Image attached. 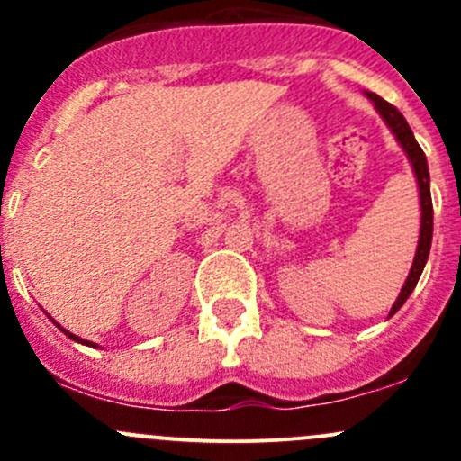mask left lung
Instances as JSON below:
<instances>
[{
	"label": "left lung",
	"mask_w": 461,
	"mask_h": 461,
	"mask_svg": "<svg viewBox=\"0 0 461 461\" xmlns=\"http://www.w3.org/2000/svg\"><path fill=\"white\" fill-rule=\"evenodd\" d=\"M366 97L375 104L376 113L384 118V122L388 124V129L393 131V136L397 138L399 147L406 151L408 160H411L412 171H415L417 178V187H420V207H421V225H420V240H417V252H415V260H412V267L408 272L406 283H403L402 292H399L397 301L390 308L388 317H393L406 299L411 296V292L415 290L417 281H420L421 272L426 267V260H429L430 254V243H432V201H430V174H429V162H426L424 151L417 144L415 136H412V129L408 127L406 118L397 111V106H393L390 102H385L384 97H379L376 93L366 91Z\"/></svg>",
	"instance_id": "1"
}]
</instances>
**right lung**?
Masks as SVG:
<instances>
[{
  "instance_id": "obj_1",
  "label": "right lung",
  "mask_w": 461,
  "mask_h": 461,
  "mask_svg": "<svg viewBox=\"0 0 461 461\" xmlns=\"http://www.w3.org/2000/svg\"><path fill=\"white\" fill-rule=\"evenodd\" d=\"M53 323H55V321H53ZM55 325H58V328H59V330H62V332H64V334H67V337H68V339H73V341H77V343H85V346H91V348H97V346H95V343L86 341V339H80V337H76V334H71V332H68V330H64V328H62V325H59V323H55Z\"/></svg>"
}]
</instances>
